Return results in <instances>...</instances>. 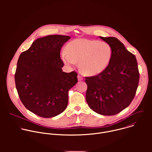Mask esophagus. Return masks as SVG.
<instances>
[{"label": "esophagus", "mask_w": 152, "mask_h": 152, "mask_svg": "<svg viewBox=\"0 0 152 152\" xmlns=\"http://www.w3.org/2000/svg\"><path fill=\"white\" fill-rule=\"evenodd\" d=\"M77 79H78V80H82L83 79V77L81 76L78 75L77 76Z\"/></svg>", "instance_id": "esophagus-1"}]
</instances>
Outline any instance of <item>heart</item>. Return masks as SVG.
<instances>
[{
  "label": "heart",
  "instance_id": "obj_1",
  "mask_svg": "<svg viewBox=\"0 0 152 152\" xmlns=\"http://www.w3.org/2000/svg\"><path fill=\"white\" fill-rule=\"evenodd\" d=\"M61 58L66 66L72 67L79 62L81 72L86 76H95L109 66L113 56L111 46L104 41L78 38L70 41Z\"/></svg>",
  "mask_w": 152,
  "mask_h": 152
}]
</instances>
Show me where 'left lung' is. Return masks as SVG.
<instances>
[{
  "label": "left lung",
  "instance_id": "8db88e82",
  "mask_svg": "<svg viewBox=\"0 0 152 152\" xmlns=\"http://www.w3.org/2000/svg\"><path fill=\"white\" fill-rule=\"evenodd\" d=\"M100 38L109 44L113 56L101 73L85 77L86 100L91 109L103 115H114L126 108L134 99L140 74L136 57L115 37Z\"/></svg>",
  "mask_w": 152,
  "mask_h": 152
}]
</instances>
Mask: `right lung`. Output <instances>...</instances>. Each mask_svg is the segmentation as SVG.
<instances>
[{
    "label": "right lung",
    "instance_id": "right-lung-1",
    "mask_svg": "<svg viewBox=\"0 0 152 152\" xmlns=\"http://www.w3.org/2000/svg\"><path fill=\"white\" fill-rule=\"evenodd\" d=\"M70 38L53 35L38 38L18 58L15 73L18 96L26 109L39 117L62 113L68 104L69 90L77 82V73L62 70L60 50Z\"/></svg>",
    "mask_w": 152,
    "mask_h": 152
}]
</instances>
